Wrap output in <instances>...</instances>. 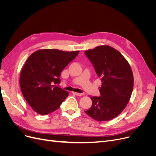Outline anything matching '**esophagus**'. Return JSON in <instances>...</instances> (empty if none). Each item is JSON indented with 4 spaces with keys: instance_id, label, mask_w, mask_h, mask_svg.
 Segmentation results:
<instances>
[{
    "instance_id": "obj_1",
    "label": "esophagus",
    "mask_w": 156,
    "mask_h": 156,
    "mask_svg": "<svg viewBox=\"0 0 156 156\" xmlns=\"http://www.w3.org/2000/svg\"><path fill=\"white\" fill-rule=\"evenodd\" d=\"M73 93L75 94V95H76L77 96H81L83 95V94H81V93H77V92H73Z\"/></svg>"
}]
</instances>
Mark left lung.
<instances>
[{
  "label": "left lung",
  "instance_id": "obj_1",
  "mask_svg": "<svg viewBox=\"0 0 156 156\" xmlns=\"http://www.w3.org/2000/svg\"><path fill=\"white\" fill-rule=\"evenodd\" d=\"M91 61L102 85L100 97H90L92 107L86 114L98 122L112 120L124 110L133 88L130 65L119 51L103 45L84 52Z\"/></svg>",
  "mask_w": 156,
  "mask_h": 156
}]
</instances>
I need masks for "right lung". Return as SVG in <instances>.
I'll return each instance as SVG.
<instances>
[{"mask_svg": "<svg viewBox=\"0 0 156 156\" xmlns=\"http://www.w3.org/2000/svg\"><path fill=\"white\" fill-rule=\"evenodd\" d=\"M79 53L45 49L29 56L21 69L20 84L23 97L33 111L45 115L59 108L69 93L56 84L60 83V73Z\"/></svg>", "mask_w": 156, "mask_h": 156, "instance_id": "add662e5", "label": "right lung"}]
</instances>
